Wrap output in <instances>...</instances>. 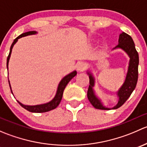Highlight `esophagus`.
I'll list each match as a JSON object with an SVG mask.
<instances>
[{"label": "esophagus", "mask_w": 147, "mask_h": 147, "mask_svg": "<svg viewBox=\"0 0 147 147\" xmlns=\"http://www.w3.org/2000/svg\"><path fill=\"white\" fill-rule=\"evenodd\" d=\"M86 67H87V65H86V63H84V62H80V63H79L77 65V69H78V70L79 71V72H82V71H84V69H86Z\"/></svg>", "instance_id": "esophagus-1"}]
</instances>
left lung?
<instances>
[{
  "instance_id": "left-lung-1",
  "label": "left lung",
  "mask_w": 147,
  "mask_h": 147,
  "mask_svg": "<svg viewBox=\"0 0 147 147\" xmlns=\"http://www.w3.org/2000/svg\"><path fill=\"white\" fill-rule=\"evenodd\" d=\"M121 48L127 53L129 57L128 71L125 81L119 88V91L117 92L119 97L118 103L112 109H115L120 107L130 97L131 94L135 89L138 80V65H139V55L135 48V45L132 38L128 34L123 32L119 35V43L114 49ZM90 78V85L87 90V98L93 107L96 109L107 110L110 108H107L102 104L100 100H99L94 94L93 87L94 86V78L90 72H87Z\"/></svg>"
}]
</instances>
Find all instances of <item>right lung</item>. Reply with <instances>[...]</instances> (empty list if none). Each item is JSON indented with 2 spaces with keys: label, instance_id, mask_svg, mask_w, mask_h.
Segmentation results:
<instances>
[{
  "label": "right lung",
  "instance_id": "obj_1",
  "mask_svg": "<svg viewBox=\"0 0 147 147\" xmlns=\"http://www.w3.org/2000/svg\"><path fill=\"white\" fill-rule=\"evenodd\" d=\"M36 33H37L36 31H29V32H24V33L21 34V35H19L18 37H17V38L14 40V41H13V43H12L11 46H10V53L8 56V58H7V69H8V62H9V59L10 57V54H11L12 49H13V45H14L15 44H16V42L18 41V40L19 38H22V37L27 36V35H34V34H36ZM76 75H77L76 71H73L72 72L69 73V75H66V76L64 77V78L62 79V80L60 81V83H59L58 87H57V92H56V94L55 96V97L51 100V101L47 102V103L42 104V105H34V106H29V105H23V104L20 103L19 101H18V102L20 104V106H22L23 108L27 109L28 111H29V112H35V113L46 112H48V111L52 110V109H55V108L59 105L60 102H61L62 97H63V92H64L65 87H66L67 84H68V82H69V81H70L71 80H72ZM8 82H9L10 88V90H11V87H10L9 80H8ZM11 92H12V90H11ZM12 94H13V92H12Z\"/></svg>",
  "mask_w": 147,
  "mask_h": 147
}]
</instances>
